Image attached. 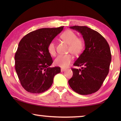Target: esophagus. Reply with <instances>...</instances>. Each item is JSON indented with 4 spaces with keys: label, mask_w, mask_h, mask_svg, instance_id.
<instances>
[{
    "label": "esophagus",
    "mask_w": 121,
    "mask_h": 121,
    "mask_svg": "<svg viewBox=\"0 0 121 121\" xmlns=\"http://www.w3.org/2000/svg\"><path fill=\"white\" fill-rule=\"evenodd\" d=\"M65 70H66V69H64V68H61V72H63V71H65Z\"/></svg>",
    "instance_id": "34e87169"
}]
</instances>
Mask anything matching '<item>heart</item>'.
<instances>
[{"label": "heart", "instance_id": "1", "mask_svg": "<svg viewBox=\"0 0 121 121\" xmlns=\"http://www.w3.org/2000/svg\"><path fill=\"white\" fill-rule=\"evenodd\" d=\"M61 39L63 40L67 44L69 45V52H70L75 55H78L82 52L84 48V42L80 38H77L74 32L70 30L65 31L60 36ZM48 50L52 56H55L56 54V45L53 42L48 44ZM73 60V56L71 54L60 55L54 60V65L61 68H65L70 65Z\"/></svg>", "mask_w": 121, "mask_h": 121}]
</instances>
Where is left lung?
<instances>
[{"mask_svg": "<svg viewBox=\"0 0 121 121\" xmlns=\"http://www.w3.org/2000/svg\"><path fill=\"white\" fill-rule=\"evenodd\" d=\"M82 35L85 50L73 65L81 69L72 68L73 77L68 81L70 87L82 95L97 92L107 77L112 60L109 44L99 32L86 26H70Z\"/></svg>", "mask_w": 121, "mask_h": 121, "instance_id": "left-lung-1", "label": "left lung"}]
</instances>
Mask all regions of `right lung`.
Wrapping results in <instances>:
<instances>
[{
	"mask_svg": "<svg viewBox=\"0 0 121 121\" xmlns=\"http://www.w3.org/2000/svg\"><path fill=\"white\" fill-rule=\"evenodd\" d=\"M63 29V26L39 29L20 40L15 55V70L26 91L44 92L52 85L54 76L61 72L60 67H50L53 60L48 47Z\"/></svg>",
	"mask_w": 121,
	"mask_h": 121,
	"instance_id": "right-lung-1",
	"label": "right lung"
}]
</instances>
